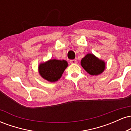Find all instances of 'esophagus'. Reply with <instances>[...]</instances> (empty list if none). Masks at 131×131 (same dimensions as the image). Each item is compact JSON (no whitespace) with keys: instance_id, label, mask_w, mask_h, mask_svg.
I'll list each match as a JSON object with an SVG mask.
<instances>
[{"instance_id":"obj_1","label":"esophagus","mask_w":131,"mask_h":131,"mask_svg":"<svg viewBox=\"0 0 131 131\" xmlns=\"http://www.w3.org/2000/svg\"><path fill=\"white\" fill-rule=\"evenodd\" d=\"M70 63L71 64H76L77 63V61L76 60H70Z\"/></svg>"}]
</instances>
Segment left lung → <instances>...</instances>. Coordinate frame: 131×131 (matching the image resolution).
I'll return each instance as SVG.
<instances>
[{"mask_svg": "<svg viewBox=\"0 0 131 131\" xmlns=\"http://www.w3.org/2000/svg\"><path fill=\"white\" fill-rule=\"evenodd\" d=\"M81 66L91 75L101 74L105 70V63L93 54L88 53L81 60Z\"/></svg>", "mask_w": 131, "mask_h": 131, "instance_id": "left-lung-1", "label": "left lung"}]
</instances>
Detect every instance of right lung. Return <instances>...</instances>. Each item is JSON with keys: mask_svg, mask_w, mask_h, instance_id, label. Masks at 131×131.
Returning <instances> with one entry per match:
<instances>
[{"mask_svg": "<svg viewBox=\"0 0 131 131\" xmlns=\"http://www.w3.org/2000/svg\"><path fill=\"white\" fill-rule=\"evenodd\" d=\"M67 67V61L50 60L39 66V72L43 79L50 82H55L61 77Z\"/></svg>", "mask_w": 131, "mask_h": 131, "instance_id": "obj_1", "label": "right lung"}]
</instances>
